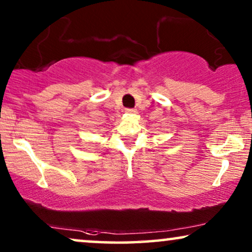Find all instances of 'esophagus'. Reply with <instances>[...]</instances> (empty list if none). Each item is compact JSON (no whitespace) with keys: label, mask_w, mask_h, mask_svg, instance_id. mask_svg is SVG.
Segmentation results:
<instances>
[{"label":"esophagus","mask_w":252,"mask_h":252,"mask_svg":"<svg viewBox=\"0 0 252 252\" xmlns=\"http://www.w3.org/2000/svg\"><path fill=\"white\" fill-rule=\"evenodd\" d=\"M125 111H126L127 113H135L136 110H135V109H126Z\"/></svg>","instance_id":"1"}]
</instances>
